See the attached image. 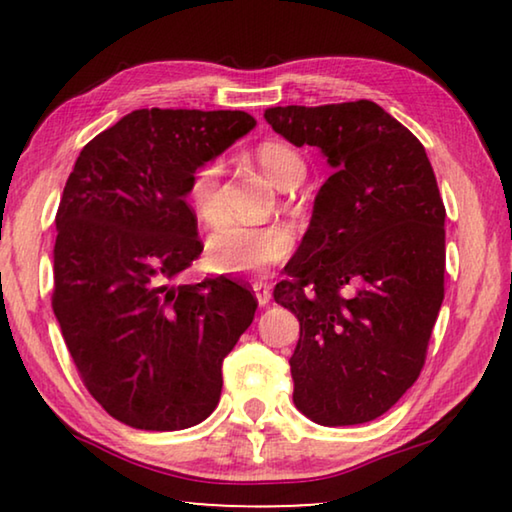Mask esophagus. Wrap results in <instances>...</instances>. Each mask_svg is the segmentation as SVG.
<instances>
[{"label":"esophagus","instance_id":"1","mask_svg":"<svg viewBox=\"0 0 512 512\" xmlns=\"http://www.w3.org/2000/svg\"><path fill=\"white\" fill-rule=\"evenodd\" d=\"M253 291H255V298H257V302L259 305H268V302H271V296H273V291H271V287H268V284H264V282H255L253 284Z\"/></svg>","mask_w":512,"mask_h":512}]
</instances>
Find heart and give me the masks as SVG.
I'll return each mask as SVG.
<instances>
[{
    "label": "heart",
    "mask_w": 512,
    "mask_h": 512,
    "mask_svg": "<svg viewBox=\"0 0 512 512\" xmlns=\"http://www.w3.org/2000/svg\"><path fill=\"white\" fill-rule=\"evenodd\" d=\"M255 155L275 185L291 189L305 178L307 164L289 144L264 142L257 146ZM221 176L223 164L210 160L196 167L189 178V203L198 219L205 223H216L223 216ZM293 246H296V232L287 223L250 225L225 221L207 239V259L219 273H262L268 266L287 259Z\"/></svg>",
    "instance_id": "obj_1"
}]
</instances>
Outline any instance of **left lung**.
Instances as JSON below:
<instances>
[{
	"instance_id": "left-lung-1",
	"label": "left lung",
	"mask_w": 512,
	"mask_h": 512,
	"mask_svg": "<svg viewBox=\"0 0 512 512\" xmlns=\"http://www.w3.org/2000/svg\"><path fill=\"white\" fill-rule=\"evenodd\" d=\"M264 119L334 169L273 298L300 320L293 404L325 427L379 418L420 377L445 298V205L409 128L368 99Z\"/></svg>"
}]
</instances>
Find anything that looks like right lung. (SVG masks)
<instances>
[{
    "label": "right lung",
    "instance_id": "1",
    "mask_svg": "<svg viewBox=\"0 0 512 512\" xmlns=\"http://www.w3.org/2000/svg\"><path fill=\"white\" fill-rule=\"evenodd\" d=\"M257 121L144 108L83 146L56 214L54 307L85 388L112 418L178 431L210 415L257 300L228 277L173 284L203 253L189 178Z\"/></svg>",
    "mask_w": 512,
    "mask_h": 512
}]
</instances>
